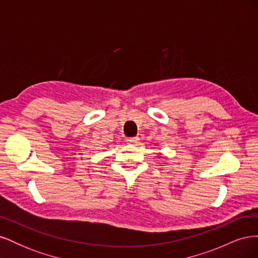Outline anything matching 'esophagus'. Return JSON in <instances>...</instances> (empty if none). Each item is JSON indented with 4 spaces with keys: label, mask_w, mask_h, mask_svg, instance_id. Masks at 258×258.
Here are the masks:
<instances>
[{
    "label": "esophagus",
    "mask_w": 258,
    "mask_h": 258,
    "mask_svg": "<svg viewBox=\"0 0 258 258\" xmlns=\"http://www.w3.org/2000/svg\"><path fill=\"white\" fill-rule=\"evenodd\" d=\"M139 137H132V138H128L127 139V142L128 143H132V144H135V143H138L139 142Z\"/></svg>",
    "instance_id": "obj_1"
}]
</instances>
